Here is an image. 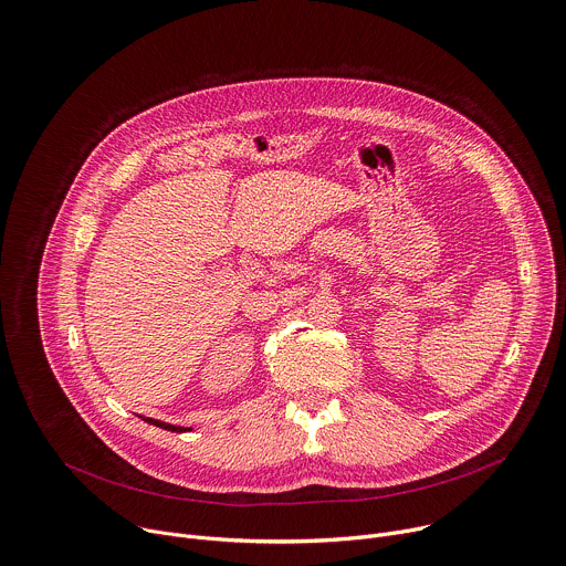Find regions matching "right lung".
Here are the masks:
<instances>
[{
	"label": "right lung",
	"mask_w": 566,
	"mask_h": 566,
	"mask_svg": "<svg viewBox=\"0 0 566 566\" xmlns=\"http://www.w3.org/2000/svg\"><path fill=\"white\" fill-rule=\"evenodd\" d=\"M151 426H156V428H164V430H170V432H184V428H179V426H170V423H164V421H154V419H147Z\"/></svg>",
	"instance_id": "right-lung-1"
}]
</instances>
